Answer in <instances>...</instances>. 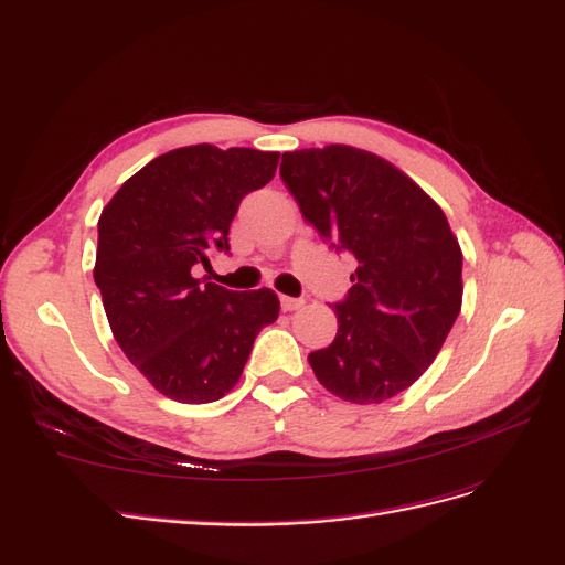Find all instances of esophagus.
Wrapping results in <instances>:
<instances>
[{
	"label": "esophagus",
	"instance_id": "34e87169",
	"mask_svg": "<svg viewBox=\"0 0 565 565\" xmlns=\"http://www.w3.org/2000/svg\"><path fill=\"white\" fill-rule=\"evenodd\" d=\"M306 301L303 299H295V297H280V306H282V311H297V309H301Z\"/></svg>",
	"mask_w": 565,
	"mask_h": 565
}]
</instances>
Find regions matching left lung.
I'll use <instances>...</instances> for the list:
<instances>
[{"label": "left lung", "mask_w": 565, "mask_h": 565, "mask_svg": "<svg viewBox=\"0 0 565 565\" xmlns=\"http://www.w3.org/2000/svg\"><path fill=\"white\" fill-rule=\"evenodd\" d=\"M280 177L303 218L358 262L334 303V341L309 353L318 382L361 405L398 396L436 361L461 309L446 214L398 167L353 146L282 152Z\"/></svg>", "instance_id": "8db88e82"}]
</instances>
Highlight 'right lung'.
I'll return each mask as SVG.
<instances>
[{"label":"right lung","mask_w":565,"mask_h":565,"mask_svg":"<svg viewBox=\"0 0 565 565\" xmlns=\"http://www.w3.org/2000/svg\"><path fill=\"white\" fill-rule=\"evenodd\" d=\"M280 152L169 150L113 195L98 218L94 280L113 337L162 396L200 405L237 384L254 339L280 313L278 295L200 282L212 249L228 252L241 200L264 188Z\"/></svg>","instance_id":"obj_1"}]
</instances>
